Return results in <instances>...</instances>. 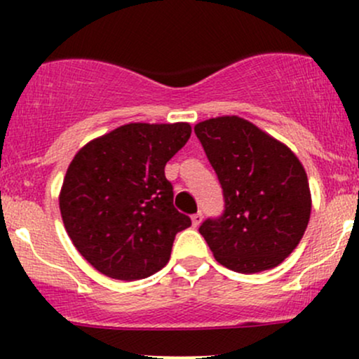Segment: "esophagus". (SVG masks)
Segmentation results:
<instances>
[{
    "label": "esophagus",
    "instance_id": "obj_1",
    "mask_svg": "<svg viewBox=\"0 0 359 359\" xmlns=\"http://www.w3.org/2000/svg\"><path fill=\"white\" fill-rule=\"evenodd\" d=\"M191 221H192V226H194V228H197V226H199L201 222H203V214H201V212L192 214V216H191Z\"/></svg>",
    "mask_w": 359,
    "mask_h": 359
}]
</instances>
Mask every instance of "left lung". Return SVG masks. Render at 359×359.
<instances>
[{"label": "left lung", "mask_w": 359, "mask_h": 359, "mask_svg": "<svg viewBox=\"0 0 359 359\" xmlns=\"http://www.w3.org/2000/svg\"><path fill=\"white\" fill-rule=\"evenodd\" d=\"M194 131L224 196L222 216L199 228L214 258L238 273L275 269L311 219V189L297 155L240 116L205 119Z\"/></svg>", "instance_id": "left-lung-1"}]
</instances>
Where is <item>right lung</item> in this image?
Returning a JSON list of instances; mask_svg holds the SVG:
<instances>
[{"label": "right lung", "instance_id": "add662e5", "mask_svg": "<svg viewBox=\"0 0 359 359\" xmlns=\"http://www.w3.org/2000/svg\"><path fill=\"white\" fill-rule=\"evenodd\" d=\"M189 123H130L90 140L72 158L59 205L74 246L102 275L140 280L170 259L191 217L174 208L168 160L191 138Z\"/></svg>", "mask_w": 359, "mask_h": 359}]
</instances>
